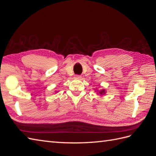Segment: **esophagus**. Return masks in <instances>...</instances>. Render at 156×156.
Here are the masks:
<instances>
[{
	"mask_svg": "<svg viewBox=\"0 0 156 156\" xmlns=\"http://www.w3.org/2000/svg\"><path fill=\"white\" fill-rule=\"evenodd\" d=\"M81 78H82V77L81 76V75H76V76H75V79H81Z\"/></svg>",
	"mask_w": 156,
	"mask_h": 156,
	"instance_id": "esophagus-1",
	"label": "esophagus"
}]
</instances>
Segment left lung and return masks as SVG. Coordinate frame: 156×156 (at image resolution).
<instances>
[{"mask_svg": "<svg viewBox=\"0 0 156 156\" xmlns=\"http://www.w3.org/2000/svg\"><path fill=\"white\" fill-rule=\"evenodd\" d=\"M98 94H100V95H101V96L103 95V94H105V89H102V90H101L99 91Z\"/></svg>", "mask_w": 156, "mask_h": 156, "instance_id": "left-lung-1", "label": "left lung"}]
</instances>
